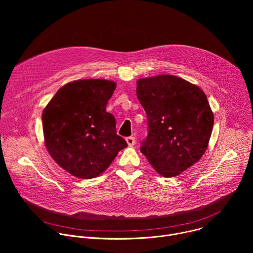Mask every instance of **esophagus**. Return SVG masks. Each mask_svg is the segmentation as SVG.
<instances>
[{
    "instance_id": "1",
    "label": "esophagus",
    "mask_w": 253,
    "mask_h": 253,
    "mask_svg": "<svg viewBox=\"0 0 253 253\" xmlns=\"http://www.w3.org/2000/svg\"><path fill=\"white\" fill-rule=\"evenodd\" d=\"M126 142L128 145L131 147V146H134L136 144V140H135V137L134 136H130V137H127L126 138Z\"/></svg>"
}]
</instances>
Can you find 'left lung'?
Returning <instances> with one entry per match:
<instances>
[{"mask_svg": "<svg viewBox=\"0 0 253 253\" xmlns=\"http://www.w3.org/2000/svg\"><path fill=\"white\" fill-rule=\"evenodd\" d=\"M137 97L147 115L140 151L164 177H174L206 151L214 117L204 92L172 75L139 79Z\"/></svg>", "mask_w": 253, "mask_h": 253, "instance_id": "1", "label": "left lung"}]
</instances>
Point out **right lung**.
<instances>
[{
  "label": "right lung",
  "mask_w": 253,
  "mask_h": 253,
  "mask_svg": "<svg viewBox=\"0 0 253 253\" xmlns=\"http://www.w3.org/2000/svg\"><path fill=\"white\" fill-rule=\"evenodd\" d=\"M112 81L78 80L58 90L43 111V132L52 158L67 172L90 179L104 172L125 147L116 120L106 112Z\"/></svg>",
  "instance_id": "add662e5"
}]
</instances>
